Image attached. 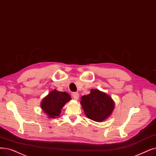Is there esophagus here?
Returning <instances> with one entry per match:
<instances>
[{
	"label": "esophagus",
	"mask_w": 156,
	"mask_h": 156,
	"mask_svg": "<svg viewBox=\"0 0 156 156\" xmlns=\"http://www.w3.org/2000/svg\"><path fill=\"white\" fill-rule=\"evenodd\" d=\"M72 96H73V98H74V99H75V100H78L79 98V94L77 92L73 93Z\"/></svg>",
	"instance_id": "obj_1"
}]
</instances>
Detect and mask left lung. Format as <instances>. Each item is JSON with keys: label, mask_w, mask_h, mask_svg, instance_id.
<instances>
[{"label": "left lung", "mask_w": 156, "mask_h": 156, "mask_svg": "<svg viewBox=\"0 0 156 156\" xmlns=\"http://www.w3.org/2000/svg\"><path fill=\"white\" fill-rule=\"evenodd\" d=\"M80 104L88 118L99 122L110 117L115 108L109 95L98 89H91L89 94L83 96Z\"/></svg>", "instance_id": "left-lung-1"}]
</instances>
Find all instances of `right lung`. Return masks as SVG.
Masks as SVG:
<instances>
[{"instance_id": "1", "label": "right lung", "mask_w": 156, "mask_h": 156, "mask_svg": "<svg viewBox=\"0 0 156 156\" xmlns=\"http://www.w3.org/2000/svg\"><path fill=\"white\" fill-rule=\"evenodd\" d=\"M71 99L70 95L67 92L54 89L43 98L41 108L49 118L54 119L60 115L62 108Z\"/></svg>"}]
</instances>
